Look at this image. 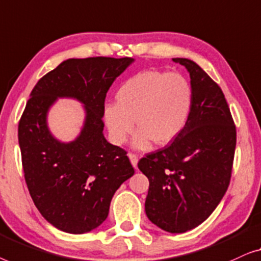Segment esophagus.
<instances>
[{"label":"esophagus","mask_w":261,"mask_h":261,"mask_svg":"<svg viewBox=\"0 0 261 261\" xmlns=\"http://www.w3.org/2000/svg\"><path fill=\"white\" fill-rule=\"evenodd\" d=\"M129 159L131 161V164L134 166V168H137V163H138V156L135 155V153H129Z\"/></svg>","instance_id":"obj_1"}]
</instances>
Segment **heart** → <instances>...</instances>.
<instances>
[{"instance_id": "heart-1", "label": "heart", "mask_w": 261, "mask_h": 261, "mask_svg": "<svg viewBox=\"0 0 261 261\" xmlns=\"http://www.w3.org/2000/svg\"><path fill=\"white\" fill-rule=\"evenodd\" d=\"M117 102L104 106V120L110 138L124 144L139 126L132 144L148 149L155 141L167 144L185 130L193 108L188 80L177 73L145 71L131 76L116 94Z\"/></svg>"}]
</instances>
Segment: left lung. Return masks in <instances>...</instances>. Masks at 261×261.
<instances>
[{
    "mask_svg": "<svg viewBox=\"0 0 261 261\" xmlns=\"http://www.w3.org/2000/svg\"><path fill=\"white\" fill-rule=\"evenodd\" d=\"M172 61L190 75L193 108L187 125L166 148L148 153L138 168L149 179L145 213L169 233L201 225L229 186L237 130L225 94L196 62Z\"/></svg>",
    "mask_w": 261,
    "mask_h": 261,
    "instance_id": "8db88e82",
    "label": "left lung"
}]
</instances>
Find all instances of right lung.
I'll list each match as a JSON object with an SVG mask.
<instances>
[{
  "label": "right lung",
  "instance_id": "obj_1",
  "mask_svg": "<svg viewBox=\"0 0 261 261\" xmlns=\"http://www.w3.org/2000/svg\"><path fill=\"white\" fill-rule=\"evenodd\" d=\"M132 58L67 59L39 80L19 123L22 167L29 194L41 215L62 232L83 234L109 215L116 190L135 174L126 151L102 134L106 93ZM58 97H72L86 110L74 141L51 135L46 115Z\"/></svg>",
  "mask_w": 261,
  "mask_h": 261
}]
</instances>
